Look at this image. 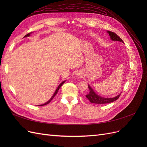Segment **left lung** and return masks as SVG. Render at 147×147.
Segmentation results:
<instances>
[{
    "label": "left lung",
    "mask_w": 147,
    "mask_h": 147,
    "mask_svg": "<svg viewBox=\"0 0 147 147\" xmlns=\"http://www.w3.org/2000/svg\"><path fill=\"white\" fill-rule=\"evenodd\" d=\"M107 33L110 35V38L112 40L123 42L122 39L120 38V37L118 36V35H117L115 32H111V31H109V30H107ZM88 88L89 90H90V92H89L88 94L86 95V98L90 101V102L93 104H101L111 103V102H113L115 100H117L119 98L120 95H121V94H119L117 96L112 97V98H105V97H100L98 94H97L96 93L93 91V90L90 85H88Z\"/></svg>",
    "instance_id": "left-lung-1"
}]
</instances>
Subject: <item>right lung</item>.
I'll use <instances>...</instances> for the list:
<instances>
[{
  "label": "right lung",
  "mask_w": 147,
  "mask_h": 147,
  "mask_svg": "<svg viewBox=\"0 0 147 147\" xmlns=\"http://www.w3.org/2000/svg\"><path fill=\"white\" fill-rule=\"evenodd\" d=\"M32 32H30V33H29V34H28L27 35H26L25 36H24V37H29V36H30V35L31 34H32ZM65 81H63V82L59 84V85L58 86V87H57V89H56V91H55V93H54V94H53V95L52 96V97H51V98H50V100H49L48 101H47V102H46V103L43 104H42V105H39L38 106H43V105H47V104H48L50 103V102L51 101V100L53 99V97H54L56 96V94L57 93V91H58V90H59V88H61V86L62 85H63V84L65 83Z\"/></svg>",
  "instance_id": "right-lung-1"
}]
</instances>
